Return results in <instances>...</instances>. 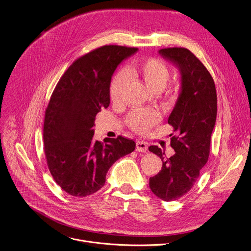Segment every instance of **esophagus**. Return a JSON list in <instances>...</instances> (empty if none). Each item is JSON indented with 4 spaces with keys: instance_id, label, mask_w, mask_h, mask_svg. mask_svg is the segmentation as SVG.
Instances as JSON below:
<instances>
[{
    "instance_id": "obj_1",
    "label": "esophagus",
    "mask_w": 251,
    "mask_h": 251,
    "mask_svg": "<svg viewBox=\"0 0 251 251\" xmlns=\"http://www.w3.org/2000/svg\"><path fill=\"white\" fill-rule=\"evenodd\" d=\"M135 150H136L137 151H148V144L145 143V142L136 141Z\"/></svg>"
}]
</instances>
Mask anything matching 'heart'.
Segmentation results:
<instances>
[{
	"instance_id": "heart-1",
	"label": "heart",
	"mask_w": 251,
	"mask_h": 251,
	"mask_svg": "<svg viewBox=\"0 0 251 251\" xmlns=\"http://www.w3.org/2000/svg\"><path fill=\"white\" fill-rule=\"evenodd\" d=\"M127 76L142 80L152 93H159L171 77V69L164 61L151 57L135 65L127 66L124 71L117 73L110 80L109 99L111 102L119 103L126 86ZM160 121V116L155 109L142 108L130 111L126 118L128 126L137 133H147Z\"/></svg>"
}]
</instances>
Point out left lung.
Masks as SVG:
<instances>
[{"label": "left lung", "mask_w": 251, "mask_h": 251, "mask_svg": "<svg viewBox=\"0 0 251 251\" xmlns=\"http://www.w3.org/2000/svg\"><path fill=\"white\" fill-rule=\"evenodd\" d=\"M159 53L180 69L181 92L169 118L176 132L171 134L176 153L166 157L157 146L149 148L162 160L160 172L150 178V187L160 200L174 201L192 188L208 160L217 97L210 73L189 50L165 48Z\"/></svg>", "instance_id": "1"}]
</instances>
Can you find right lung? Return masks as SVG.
<instances>
[{
  "mask_svg": "<svg viewBox=\"0 0 251 251\" xmlns=\"http://www.w3.org/2000/svg\"><path fill=\"white\" fill-rule=\"evenodd\" d=\"M136 50L115 45L91 50L68 68L50 96L44 121L46 160L54 181L73 197L100 189L110 166L135 149L123 135L96 141L93 127L98 113L109 105L111 75Z\"/></svg>",
  "mask_w": 251,
  "mask_h": 251,
  "instance_id": "obj_1",
  "label": "right lung"
}]
</instances>
